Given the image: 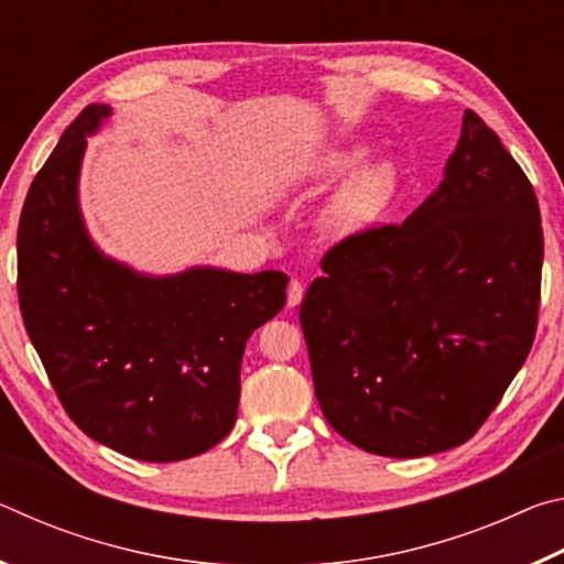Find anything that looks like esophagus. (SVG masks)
I'll return each instance as SVG.
<instances>
[{
	"label": "esophagus",
	"instance_id": "34e87169",
	"mask_svg": "<svg viewBox=\"0 0 564 564\" xmlns=\"http://www.w3.org/2000/svg\"><path fill=\"white\" fill-rule=\"evenodd\" d=\"M303 301V283L299 279H293L289 283V295H285V303H289V308H295Z\"/></svg>",
	"mask_w": 564,
	"mask_h": 564
}]
</instances>
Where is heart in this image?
I'll use <instances>...</instances> for the list:
<instances>
[{
    "label": "heart",
    "instance_id": "obj_1",
    "mask_svg": "<svg viewBox=\"0 0 564 564\" xmlns=\"http://www.w3.org/2000/svg\"><path fill=\"white\" fill-rule=\"evenodd\" d=\"M366 159V149L348 147L333 149L305 161L293 169L285 178L289 188L321 186L350 171L358 161ZM398 191V169L390 161H370L360 166L346 184H343L321 214V228L333 238H346L366 231L373 226L393 202Z\"/></svg>",
    "mask_w": 564,
    "mask_h": 564
}]
</instances>
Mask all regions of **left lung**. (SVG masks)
Returning a JSON list of instances; mask_svg holds the SVG:
<instances>
[{
    "label": "left lung",
    "instance_id": "8db88e82",
    "mask_svg": "<svg viewBox=\"0 0 564 564\" xmlns=\"http://www.w3.org/2000/svg\"><path fill=\"white\" fill-rule=\"evenodd\" d=\"M321 269L301 328L333 431L386 457L451 451L488 420L532 348L538 196L467 109L437 191L403 224L343 238Z\"/></svg>",
    "mask_w": 564,
    "mask_h": 564
}]
</instances>
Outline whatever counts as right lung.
Masks as SVG:
<instances>
[{
  "label": "right lung",
  "instance_id": "right-lung-1",
  "mask_svg": "<svg viewBox=\"0 0 564 564\" xmlns=\"http://www.w3.org/2000/svg\"><path fill=\"white\" fill-rule=\"evenodd\" d=\"M109 117L89 104L32 181L17 231L19 308L66 415L91 441L133 460H186L231 433L246 340L285 305L289 275H147L104 256L79 212V171Z\"/></svg>",
  "mask_w": 564,
  "mask_h": 564
}]
</instances>
